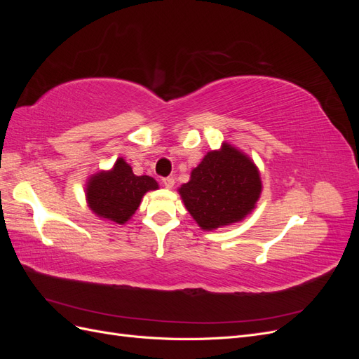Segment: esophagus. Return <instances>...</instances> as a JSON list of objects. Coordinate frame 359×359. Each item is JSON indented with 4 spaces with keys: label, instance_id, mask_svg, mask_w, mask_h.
Returning a JSON list of instances; mask_svg holds the SVG:
<instances>
[{
    "label": "esophagus",
    "instance_id": "esophagus-1",
    "mask_svg": "<svg viewBox=\"0 0 359 359\" xmlns=\"http://www.w3.org/2000/svg\"><path fill=\"white\" fill-rule=\"evenodd\" d=\"M163 184H165L166 189H172L173 184H175V180H173L172 177H168V178H163Z\"/></svg>",
    "mask_w": 359,
    "mask_h": 359
}]
</instances>
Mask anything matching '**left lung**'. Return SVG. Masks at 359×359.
<instances>
[{
  "instance_id": "8db88e82",
  "label": "left lung",
  "mask_w": 359,
  "mask_h": 359,
  "mask_svg": "<svg viewBox=\"0 0 359 359\" xmlns=\"http://www.w3.org/2000/svg\"><path fill=\"white\" fill-rule=\"evenodd\" d=\"M178 193L201 229L214 231L252 214L262 193V181L252 158L223 142L220 149L205 154Z\"/></svg>"
}]
</instances>
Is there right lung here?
Returning a JSON list of instances; mask_svg holds the SVG:
<instances>
[{"label":"right lung","instance_id":"right-lung-1","mask_svg":"<svg viewBox=\"0 0 359 359\" xmlns=\"http://www.w3.org/2000/svg\"><path fill=\"white\" fill-rule=\"evenodd\" d=\"M158 189L148 175L137 177L132 166L119 157L109 170H99L85 184L88 208L102 220L124 224L139 208L145 193Z\"/></svg>","mask_w":359,"mask_h":359}]
</instances>
